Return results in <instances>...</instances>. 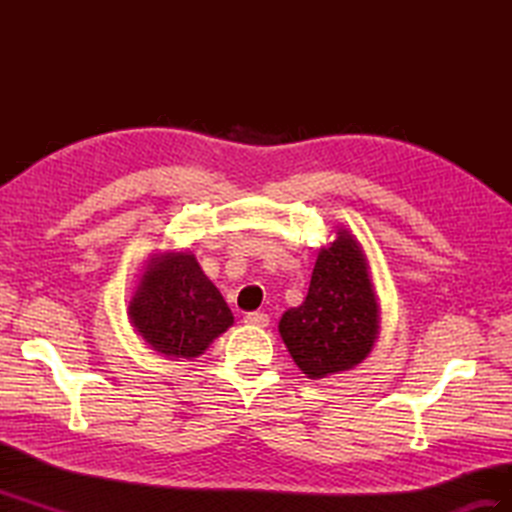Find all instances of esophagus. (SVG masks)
Returning a JSON list of instances; mask_svg holds the SVG:
<instances>
[{"label":"esophagus","instance_id":"obj_1","mask_svg":"<svg viewBox=\"0 0 512 512\" xmlns=\"http://www.w3.org/2000/svg\"><path fill=\"white\" fill-rule=\"evenodd\" d=\"M243 322L247 327H258V329H265L269 324V316L262 314V312H252V314H245Z\"/></svg>","mask_w":512,"mask_h":512}]
</instances>
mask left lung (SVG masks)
<instances>
[{"instance_id": "left-lung-1", "label": "left lung", "mask_w": 512, "mask_h": 512, "mask_svg": "<svg viewBox=\"0 0 512 512\" xmlns=\"http://www.w3.org/2000/svg\"><path fill=\"white\" fill-rule=\"evenodd\" d=\"M277 329L312 380L367 359L380 335V303L367 254L348 228H335V239L320 247L305 301L284 312Z\"/></svg>"}]
</instances>
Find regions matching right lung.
Listing matches in <instances>:
<instances>
[{"mask_svg":"<svg viewBox=\"0 0 512 512\" xmlns=\"http://www.w3.org/2000/svg\"><path fill=\"white\" fill-rule=\"evenodd\" d=\"M141 271L128 318L153 352L170 361H192L235 322L192 252L156 250Z\"/></svg>","mask_w":512,"mask_h":512,"instance_id":"add662e5","label":"right lung"}]
</instances>
